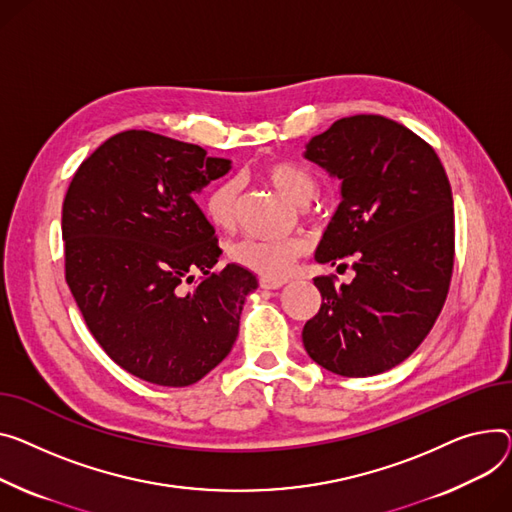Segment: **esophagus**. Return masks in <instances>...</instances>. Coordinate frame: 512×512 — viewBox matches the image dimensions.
Segmentation results:
<instances>
[{
    "instance_id": "esophagus-1",
    "label": "esophagus",
    "mask_w": 512,
    "mask_h": 512,
    "mask_svg": "<svg viewBox=\"0 0 512 512\" xmlns=\"http://www.w3.org/2000/svg\"><path fill=\"white\" fill-rule=\"evenodd\" d=\"M286 284V280H267V278H261L259 280V286L263 288V290H278V288H282Z\"/></svg>"
}]
</instances>
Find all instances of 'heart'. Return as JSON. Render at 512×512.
Returning <instances> with one entry per match:
<instances>
[{"mask_svg": "<svg viewBox=\"0 0 512 512\" xmlns=\"http://www.w3.org/2000/svg\"><path fill=\"white\" fill-rule=\"evenodd\" d=\"M261 177L296 206H306L319 191V183L309 170L290 160L269 162L261 168ZM203 208H206V216L216 228L234 230L238 224V210H241V185L234 179L218 183L208 193ZM306 249L309 245L304 238L274 241V238L247 236L234 243L228 255L236 265L253 271L261 278L282 280L290 274L292 265L306 253Z\"/></svg>", "mask_w": 512, "mask_h": 512, "instance_id": "b5f03b06", "label": "heart"}]
</instances>
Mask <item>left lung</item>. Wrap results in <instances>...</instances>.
<instances>
[{
	"label": "left lung",
	"instance_id": "1",
	"mask_svg": "<svg viewBox=\"0 0 512 512\" xmlns=\"http://www.w3.org/2000/svg\"><path fill=\"white\" fill-rule=\"evenodd\" d=\"M304 158L342 181V203L315 259L356 276L315 278L309 356L339 377H372L424 342L447 300L455 259L453 193L434 148L381 115H354L315 135Z\"/></svg>",
	"mask_w": 512,
	"mask_h": 512
}]
</instances>
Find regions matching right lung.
I'll list each match as a JSON object with an SVG mask.
<instances>
[{
  "label": "right lung",
  "mask_w": 512,
  "mask_h": 512,
  "mask_svg": "<svg viewBox=\"0 0 512 512\" xmlns=\"http://www.w3.org/2000/svg\"><path fill=\"white\" fill-rule=\"evenodd\" d=\"M228 170L195 144L129 129L65 193V282L100 348L142 381L193 385L236 342L257 278L236 263L214 269L222 249L193 199Z\"/></svg>",
  "instance_id": "1"
}]
</instances>
